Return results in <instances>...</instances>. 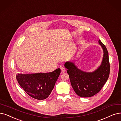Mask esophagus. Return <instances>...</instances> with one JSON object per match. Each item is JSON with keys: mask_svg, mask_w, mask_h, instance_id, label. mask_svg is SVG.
<instances>
[{"mask_svg": "<svg viewBox=\"0 0 121 121\" xmlns=\"http://www.w3.org/2000/svg\"><path fill=\"white\" fill-rule=\"evenodd\" d=\"M60 69H61V71L62 73H64V72H65V68H64V67H60Z\"/></svg>", "mask_w": 121, "mask_h": 121, "instance_id": "1", "label": "esophagus"}]
</instances>
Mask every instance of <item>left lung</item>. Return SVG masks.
I'll return each instance as SVG.
<instances>
[{"label": "left lung", "instance_id": "obj_1", "mask_svg": "<svg viewBox=\"0 0 121 121\" xmlns=\"http://www.w3.org/2000/svg\"><path fill=\"white\" fill-rule=\"evenodd\" d=\"M99 45L103 51L102 62L92 72H86L78 68L73 62L67 61L65 67L67 69L71 85L75 92L81 97H90L98 93L108 80L110 63L107 48L100 40Z\"/></svg>", "mask_w": 121, "mask_h": 121}]
</instances>
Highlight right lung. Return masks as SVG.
Listing matches in <instances>:
<instances>
[{
  "label": "right lung",
  "mask_w": 121,
  "mask_h": 121,
  "mask_svg": "<svg viewBox=\"0 0 121 121\" xmlns=\"http://www.w3.org/2000/svg\"><path fill=\"white\" fill-rule=\"evenodd\" d=\"M60 73V69L47 73H17L16 79L19 85L31 97L44 100L50 95Z\"/></svg>",
  "instance_id": "obj_1"
}]
</instances>
